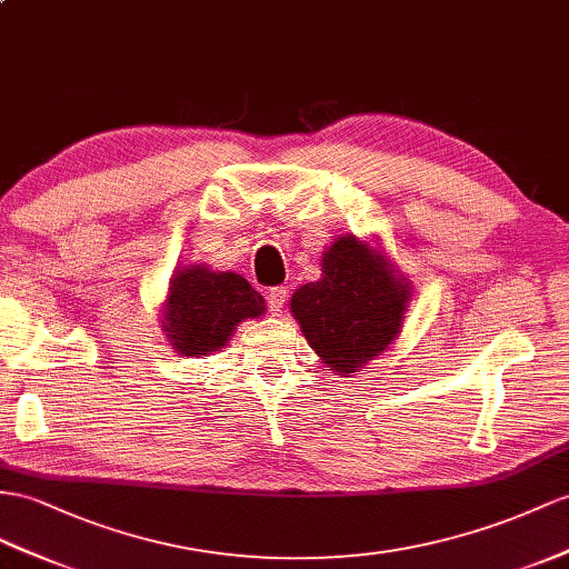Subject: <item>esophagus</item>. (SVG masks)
I'll return each mask as SVG.
<instances>
[{"label": "esophagus", "mask_w": 569, "mask_h": 569, "mask_svg": "<svg viewBox=\"0 0 569 569\" xmlns=\"http://www.w3.org/2000/svg\"><path fill=\"white\" fill-rule=\"evenodd\" d=\"M286 298H288V290H286L283 286H276V288H271V290H269V296H267L269 310H271L273 315H279V312H281V308L286 305Z\"/></svg>", "instance_id": "obj_1"}]
</instances>
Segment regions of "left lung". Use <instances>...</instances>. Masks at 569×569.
I'll list each match as a JSON object with an SVG mask.
<instances>
[{
  "instance_id": "1",
  "label": "left lung",
  "mask_w": 569,
  "mask_h": 569,
  "mask_svg": "<svg viewBox=\"0 0 569 569\" xmlns=\"http://www.w3.org/2000/svg\"><path fill=\"white\" fill-rule=\"evenodd\" d=\"M411 293L375 240L339 236L322 254V279L290 298V315L319 360L351 377L395 343Z\"/></svg>"
}]
</instances>
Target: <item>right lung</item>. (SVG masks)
<instances>
[{"label": "right lung", "instance_id": "1", "mask_svg": "<svg viewBox=\"0 0 569 569\" xmlns=\"http://www.w3.org/2000/svg\"><path fill=\"white\" fill-rule=\"evenodd\" d=\"M160 329L174 353L203 358L230 341L244 319L267 312V302L240 273L187 264L172 273L168 296L160 302Z\"/></svg>", "mask_w": 569, "mask_h": 569}]
</instances>
